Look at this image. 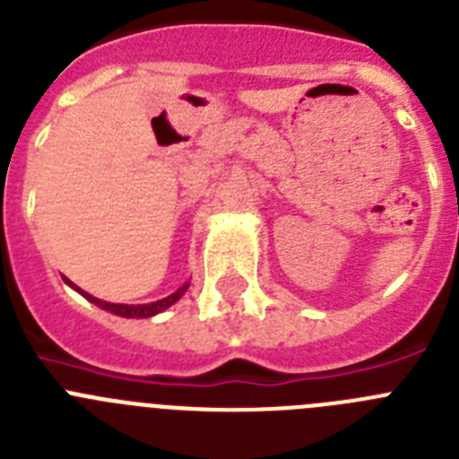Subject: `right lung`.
<instances>
[{"instance_id":"add662e5","label":"right lung","mask_w":459,"mask_h":459,"mask_svg":"<svg viewBox=\"0 0 459 459\" xmlns=\"http://www.w3.org/2000/svg\"><path fill=\"white\" fill-rule=\"evenodd\" d=\"M68 282V285L73 287V290H78L80 294L84 296V299H89L91 303H96L99 307H103V310L112 312V315H119V317H128V319H147V317H153V315H158V312L168 310L172 303H177L181 299V296L186 294V290H188V282H186L184 287H179V290L174 291V294L165 296V299H160V301H153V303H140V306H124V303H108V301H100V299H96V296L87 294V291H82L80 287H75L68 278H64Z\"/></svg>"}]
</instances>
